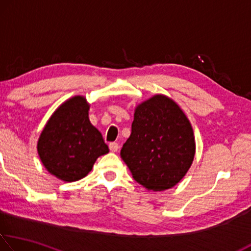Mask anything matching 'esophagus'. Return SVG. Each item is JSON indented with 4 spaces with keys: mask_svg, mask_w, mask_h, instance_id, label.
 Segmentation results:
<instances>
[{
    "mask_svg": "<svg viewBox=\"0 0 251 251\" xmlns=\"http://www.w3.org/2000/svg\"><path fill=\"white\" fill-rule=\"evenodd\" d=\"M119 147H120V146H119L118 142H110V144H109V148H110V150H111V151H112V152L118 151Z\"/></svg>",
    "mask_w": 251,
    "mask_h": 251,
    "instance_id": "1",
    "label": "esophagus"
}]
</instances>
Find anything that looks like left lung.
Returning <instances> with one entry per match:
<instances>
[{
    "instance_id": "8db88e82",
    "label": "left lung",
    "mask_w": 251,
    "mask_h": 251,
    "mask_svg": "<svg viewBox=\"0 0 251 251\" xmlns=\"http://www.w3.org/2000/svg\"><path fill=\"white\" fill-rule=\"evenodd\" d=\"M194 153L191 123L173 100L155 95L138 105L120 152L137 183L153 192L175 186L191 167Z\"/></svg>"
}]
</instances>
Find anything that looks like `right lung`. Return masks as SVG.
<instances>
[{
	"label": "right lung",
	"mask_w": 251,
	"mask_h": 251,
	"mask_svg": "<svg viewBox=\"0 0 251 251\" xmlns=\"http://www.w3.org/2000/svg\"><path fill=\"white\" fill-rule=\"evenodd\" d=\"M107 152L101 132L91 125L83 96L61 104L38 141V153L46 169L65 182L85 177L95 160Z\"/></svg>",
	"instance_id": "1"
}]
</instances>
